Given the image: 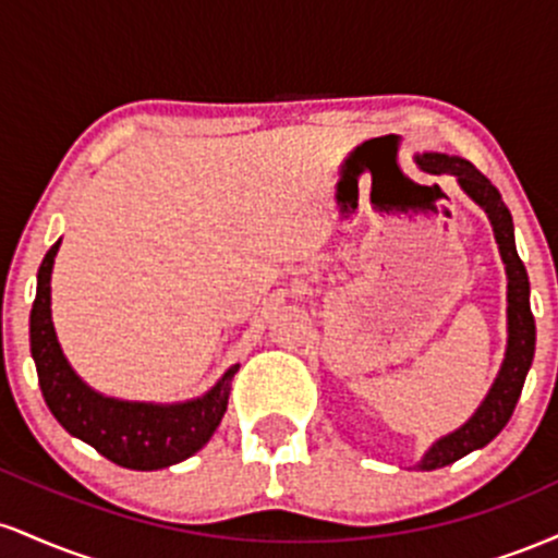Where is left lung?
I'll return each mask as SVG.
<instances>
[{"label": "left lung", "instance_id": "obj_1", "mask_svg": "<svg viewBox=\"0 0 558 558\" xmlns=\"http://www.w3.org/2000/svg\"><path fill=\"white\" fill-rule=\"evenodd\" d=\"M422 170L435 175H453L459 189L483 209L493 228V239L498 243L504 270H506V351L501 369L485 399L480 401L470 420L453 433L440 435L435 444L422 453L417 470L430 472L438 466L453 464L466 453L488 446L498 433L504 430L520 401L524 377L530 373V364L535 356V319L530 312V280L524 270L514 243V222H511L509 207L504 204L501 194L483 172L475 170L466 159L457 155H440V151H425L417 157Z\"/></svg>", "mask_w": 558, "mask_h": 558}]
</instances>
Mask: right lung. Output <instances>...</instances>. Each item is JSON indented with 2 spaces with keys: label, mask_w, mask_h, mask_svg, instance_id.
<instances>
[{
  "label": "right lung",
  "mask_w": 558,
  "mask_h": 558,
  "mask_svg": "<svg viewBox=\"0 0 558 558\" xmlns=\"http://www.w3.org/2000/svg\"><path fill=\"white\" fill-rule=\"evenodd\" d=\"M62 239L38 267L36 301L31 310V356L49 412L73 438L94 446L125 470H165L207 446L228 409L230 383L241 364L226 369L207 393L189 401H125L88 386L70 367L52 323V270Z\"/></svg>",
  "instance_id": "right-lung-1"
}]
</instances>
